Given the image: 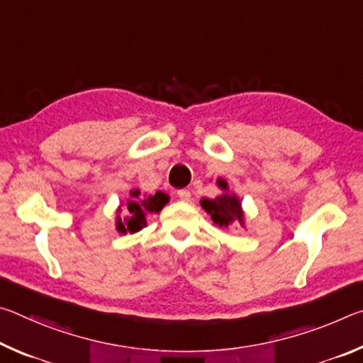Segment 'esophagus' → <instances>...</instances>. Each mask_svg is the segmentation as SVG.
<instances>
[{
	"label": "esophagus",
	"instance_id": "34e87169",
	"mask_svg": "<svg viewBox=\"0 0 363 363\" xmlns=\"http://www.w3.org/2000/svg\"><path fill=\"white\" fill-rule=\"evenodd\" d=\"M177 196H179V199L182 200V201H190V192L189 190H179V192H177Z\"/></svg>",
	"mask_w": 363,
	"mask_h": 363
}]
</instances>
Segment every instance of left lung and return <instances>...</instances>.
Masks as SVG:
<instances>
[{
  "label": "left lung",
  "instance_id": "1",
  "mask_svg": "<svg viewBox=\"0 0 363 363\" xmlns=\"http://www.w3.org/2000/svg\"><path fill=\"white\" fill-rule=\"evenodd\" d=\"M218 186L227 190V182L218 179ZM206 213L211 214L213 223L219 227H232L240 224L243 225V211L240 200L233 194H223L214 200L203 199L200 201Z\"/></svg>",
  "mask_w": 363,
  "mask_h": 363
}]
</instances>
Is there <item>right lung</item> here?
<instances>
[{
	"label": "right lung",
	"mask_w": 363,
	"mask_h": 363,
	"mask_svg": "<svg viewBox=\"0 0 363 363\" xmlns=\"http://www.w3.org/2000/svg\"><path fill=\"white\" fill-rule=\"evenodd\" d=\"M131 200H128L126 206V219L116 216V230L121 233L139 232L147 224V213H160L162 208L168 203L169 196L163 192H157L155 195L140 196V190H131Z\"/></svg>",
	"instance_id": "obj_1"
}]
</instances>
